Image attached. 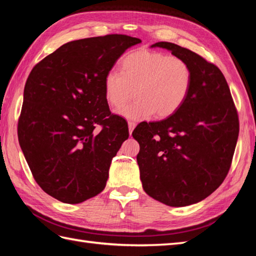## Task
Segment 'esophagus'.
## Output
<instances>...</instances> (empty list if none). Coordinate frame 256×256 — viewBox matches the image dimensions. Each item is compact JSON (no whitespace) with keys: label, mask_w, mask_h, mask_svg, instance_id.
<instances>
[{"label":"esophagus","mask_w":256,"mask_h":256,"mask_svg":"<svg viewBox=\"0 0 256 256\" xmlns=\"http://www.w3.org/2000/svg\"><path fill=\"white\" fill-rule=\"evenodd\" d=\"M135 124L134 122H132V121H130L128 122V133H130V135H132V132H133V130H134V128H135Z\"/></svg>","instance_id":"esophagus-1"}]
</instances>
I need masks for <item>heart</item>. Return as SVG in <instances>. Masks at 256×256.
<instances>
[{"label":"heart","instance_id":"1","mask_svg":"<svg viewBox=\"0 0 256 256\" xmlns=\"http://www.w3.org/2000/svg\"><path fill=\"white\" fill-rule=\"evenodd\" d=\"M192 72L184 59L168 54L138 50L125 55L121 72L110 70L104 77V96L118 108L134 92L137 98L120 108V116L140 121L156 114L166 118L175 114L188 98Z\"/></svg>","mask_w":256,"mask_h":256}]
</instances>
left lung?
I'll list each match as a JSON object with an SVG mask.
<instances>
[{"instance_id":"obj_1","label":"left lung","mask_w":256,"mask_h":256,"mask_svg":"<svg viewBox=\"0 0 256 256\" xmlns=\"http://www.w3.org/2000/svg\"><path fill=\"white\" fill-rule=\"evenodd\" d=\"M160 47L186 62L192 72L188 98L165 120L142 122L133 131L144 192L170 206L197 204L229 172L238 136V118L229 86L216 64L168 42Z\"/></svg>"}]
</instances>
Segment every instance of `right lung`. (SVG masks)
<instances>
[{"instance_id": "1", "label": "right lung", "mask_w": 256, "mask_h": 256, "mask_svg": "<svg viewBox=\"0 0 256 256\" xmlns=\"http://www.w3.org/2000/svg\"><path fill=\"white\" fill-rule=\"evenodd\" d=\"M140 42L120 34L69 42L27 78L18 142L36 182L62 202H84L106 187L128 128L111 114L103 82L122 54Z\"/></svg>"}]
</instances>
